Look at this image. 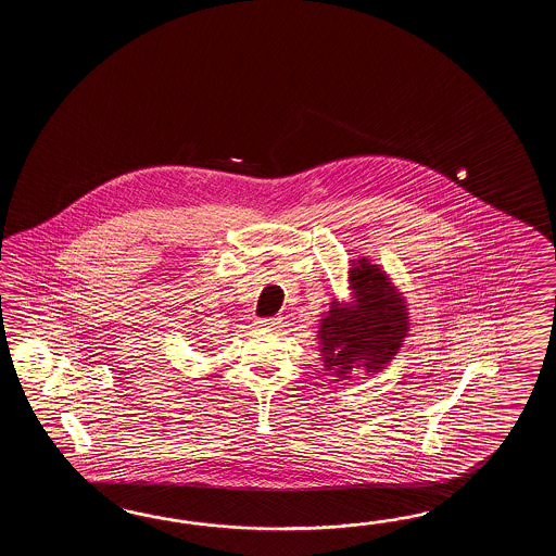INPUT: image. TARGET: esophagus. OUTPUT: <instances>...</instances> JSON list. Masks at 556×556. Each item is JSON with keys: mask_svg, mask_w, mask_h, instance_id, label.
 Returning <instances> with one entry per match:
<instances>
[{"mask_svg": "<svg viewBox=\"0 0 556 556\" xmlns=\"http://www.w3.org/2000/svg\"><path fill=\"white\" fill-rule=\"evenodd\" d=\"M280 318H261L256 324H258V328H264V330H276L278 326H280Z\"/></svg>", "mask_w": 556, "mask_h": 556, "instance_id": "esophagus-1", "label": "esophagus"}]
</instances>
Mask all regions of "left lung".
<instances>
[{"label": "left lung", "mask_w": 556, "mask_h": 556, "mask_svg": "<svg viewBox=\"0 0 556 556\" xmlns=\"http://www.w3.org/2000/svg\"><path fill=\"white\" fill-rule=\"evenodd\" d=\"M355 306L333 300L319 319V352L328 371L350 378L352 367L379 371L390 364L407 336V307L390 278L362 258L350 270Z\"/></svg>", "instance_id": "8db88e82"}]
</instances>
